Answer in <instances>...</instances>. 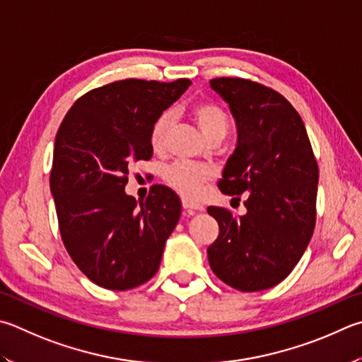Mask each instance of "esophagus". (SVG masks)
I'll use <instances>...</instances> for the list:
<instances>
[{
	"mask_svg": "<svg viewBox=\"0 0 362 362\" xmlns=\"http://www.w3.org/2000/svg\"><path fill=\"white\" fill-rule=\"evenodd\" d=\"M182 206L185 210H188V212H198V210H204V206L199 202H194V201H189L187 198L182 199Z\"/></svg>",
	"mask_w": 362,
	"mask_h": 362,
	"instance_id": "1",
	"label": "esophagus"
}]
</instances>
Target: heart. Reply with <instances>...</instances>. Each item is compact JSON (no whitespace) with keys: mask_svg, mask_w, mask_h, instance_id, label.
Listing matches in <instances>:
<instances>
[{"mask_svg":"<svg viewBox=\"0 0 362 362\" xmlns=\"http://www.w3.org/2000/svg\"><path fill=\"white\" fill-rule=\"evenodd\" d=\"M193 120L198 123L202 134L210 141L214 137H225L229 128V118L225 110L214 101H199L189 109ZM170 128H173V115L169 112L161 114L150 128V146L155 152H163L168 146ZM212 179V170L206 166L192 163H174L164 170V180L170 188L185 198H196L202 187Z\"/></svg>","mask_w":362,"mask_h":362,"instance_id":"b5f03b06","label":"heart"}]
</instances>
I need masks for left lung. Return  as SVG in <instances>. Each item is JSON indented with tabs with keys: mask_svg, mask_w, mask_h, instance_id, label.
<instances>
[{
	"mask_svg": "<svg viewBox=\"0 0 362 362\" xmlns=\"http://www.w3.org/2000/svg\"><path fill=\"white\" fill-rule=\"evenodd\" d=\"M210 87L238 124V147L218 188L234 199L245 194L247 214L207 209L220 226L209 262L235 290H267L291 274L312 239L318 163L300 115L277 90L242 77H216Z\"/></svg>",
	"mask_w": 362,
	"mask_h": 362,
	"instance_id": "8db88e82",
	"label": "left lung"
}]
</instances>
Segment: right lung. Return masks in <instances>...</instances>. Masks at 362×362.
<instances>
[{
	"mask_svg": "<svg viewBox=\"0 0 362 362\" xmlns=\"http://www.w3.org/2000/svg\"><path fill=\"white\" fill-rule=\"evenodd\" d=\"M189 83L124 78L103 85L78 98L58 128L50 192L62 240L76 266L107 290L152 279L180 218L170 188L152 185L137 202L124 185L134 163L152 158L153 122Z\"/></svg>",
	"mask_w": 362,
	"mask_h": 362,
	"instance_id": "1",
	"label": "right lung"
}]
</instances>
